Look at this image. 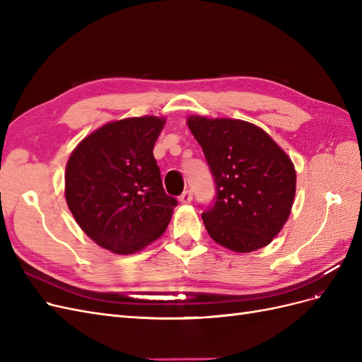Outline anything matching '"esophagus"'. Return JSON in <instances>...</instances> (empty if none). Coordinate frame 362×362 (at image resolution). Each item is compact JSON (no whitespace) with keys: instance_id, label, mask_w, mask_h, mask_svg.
Listing matches in <instances>:
<instances>
[{"instance_id":"obj_1","label":"esophagus","mask_w":362,"mask_h":362,"mask_svg":"<svg viewBox=\"0 0 362 362\" xmlns=\"http://www.w3.org/2000/svg\"><path fill=\"white\" fill-rule=\"evenodd\" d=\"M192 199H193V194H192L190 190H184L182 194L180 196V202L181 204H190Z\"/></svg>"}]
</instances>
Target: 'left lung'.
<instances>
[{
  "label": "left lung",
  "mask_w": 362,
  "mask_h": 362,
  "mask_svg": "<svg viewBox=\"0 0 362 362\" xmlns=\"http://www.w3.org/2000/svg\"><path fill=\"white\" fill-rule=\"evenodd\" d=\"M187 125L217 189L214 205L202 213L206 233L238 254L267 246L291 213V158L264 129L246 120L189 116Z\"/></svg>",
  "instance_id": "8db88e82"
}]
</instances>
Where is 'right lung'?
<instances>
[{"instance_id":"add662e5","label":"right lung","mask_w":362,"mask_h":362,"mask_svg":"<svg viewBox=\"0 0 362 362\" xmlns=\"http://www.w3.org/2000/svg\"><path fill=\"white\" fill-rule=\"evenodd\" d=\"M164 124L157 116L113 120L86 136L68 160L69 210L86 235L113 254L156 242L178 204L164 192L152 154Z\"/></svg>"}]
</instances>
